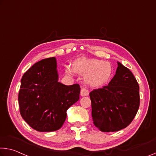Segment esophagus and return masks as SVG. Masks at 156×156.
<instances>
[{"mask_svg":"<svg viewBox=\"0 0 156 156\" xmlns=\"http://www.w3.org/2000/svg\"><path fill=\"white\" fill-rule=\"evenodd\" d=\"M80 95L83 96H88L89 95V91L86 88L82 87V88H81V90H80Z\"/></svg>","mask_w":156,"mask_h":156,"instance_id":"34e87169","label":"esophagus"}]
</instances>
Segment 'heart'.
<instances>
[{"mask_svg":"<svg viewBox=\"0 0 156 156\" xmlns=\"http://www.w3.org/2000/svg\"><path fill=\"white\" fill-rule=\"evenodd\" d=\"M73 69L78 73L84 75L87 74L86 80L91 85L95 86L102 85L109 82L113 73L112 65L109 62L97 59H78L73 63ZM66 72L71 75L73 71L68 66Z\"/></svg>","mask_w":156,"mask_h":156,"instance_id":"1","label":"heart"}]
</instances>
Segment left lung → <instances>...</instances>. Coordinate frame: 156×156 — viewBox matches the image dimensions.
Returning <instances> with one entry per match:
<instances>
[{"label":"left lung","mask_w":156,"mask_h":156,"mask_svg":"<svg viewBox=\"0 0 156 156\" xmlns=\"http://www.w3.org/2000/svg\"><path fill=\"white\" fill-rule=\"evenodd\" d=\"M140 87L131 71L118 62L108 85L90 93L94 124L102 132L123 129L132 122L140 106Z\"/></svg>","instance_id":"obj_1"}]
</instances>
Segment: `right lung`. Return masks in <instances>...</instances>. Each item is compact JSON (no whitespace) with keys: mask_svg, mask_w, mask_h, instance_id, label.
Here are the masks:
<instances>
[{"mask_svg":"<svg viewBox=\"0 0 156 156\" xmlns=\"http://www.w3.org/2000/svg\"><path fill=\"white\" fill-rule=\"evenodd\" d=\"M80 91L78 84L58 82L54 57L41 60L21 78L18 98L21 117L37 131H55L62 126L66 110L79 100Z\"/></svg>","mask_w":156,"mask_h":156,"instance_id":"obj_1","label":"right lung"}]
</instances>
